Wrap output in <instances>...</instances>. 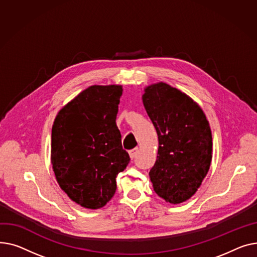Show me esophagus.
<instances>
[{
    "label": "esophagus",
    "instance_id": "34e87169",
    "mask_svg": "<svg viewBox=\"0 0 257 257\" xmlns=\"http://www.w3.org/2000/svg\"><path fill=\"white\" fill-rule=\"evenodd\" d=\"M137 154H138V148H134V149H132V150H130V152H128L130 158H131L132 160L135 159V157L137 156Z\"/></svg>",
    "mask_w": 257,
    "mask_h": 257
}]
</instances>
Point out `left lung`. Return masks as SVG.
<instances>
[{
  "instance_id": "1",
  "label": "left lung",
  "mask_w": 257,
  "mask_h": 257,
  "mask_svg": "<svg viewBox=\"0 0 257 257\" xmlns=\"http://www.w3.org/2000/svg\"><path fill=\"white\" fill-rule=\"evenodd\" d=\"M144 108L159 137L149 172L155 192L166 202L187 201L201 186L212 162L213 138L200 105L164 82L144 89Z\"/></svg>"
}]
</instances>
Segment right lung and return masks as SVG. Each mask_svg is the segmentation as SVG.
Returning a JSON list of instances; mask_svg holds the SVG:
<instances>
[{"label":"right lung","mask_w":257,"mask_h":257,"mask_svg":"<svg viewBox=\"0 0 257 257\" xmlns=\"http://www.w3.org/2000/svg\"><path fill=\"white\" fill-rule=\"evenodd\" d=\"M121 85L90 86L60 110L52 128L51 162L59 184L82 207L97 209L116 191L130 162L116 125Z\"/></svg>","instance_id":"1"}]
</instances>
